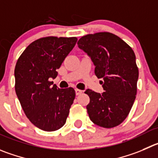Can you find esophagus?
<instances>
[{"label": "esophagus", "mask_w": 158, "mask_h": 158, "mask_svg": "<svg viewBox=\"0 0 158 158\" xmlns=\"http://www.w3.org/2000/svg\"><path fill=\"white\" fill-rule=\"evenodd\" d=\"M75 92H76L77 95H79V94H81L82 92H83V91H81V90H80V89H77V88H76V89H75Z\"/></svg>", "instance_id": "obj_1"}]
</instances>
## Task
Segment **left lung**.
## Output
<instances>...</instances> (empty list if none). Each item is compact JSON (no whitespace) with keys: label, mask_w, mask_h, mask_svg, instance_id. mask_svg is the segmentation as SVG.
I'll list each match as a JSON object with an SVG mask.
<instances>
[{"label":"left lung","mask_w":158,"mask_h":158,"mask_svg":"<svg viewBox=\"0 0 158 158\" xmlns=\"http://www.w3.org/2000/svg\"><path fill=\"white\" fill-rule=\"evenodd\" d=\"M77 45L91 57L97 77L103 79L102 94L85 91L90 98L86 107L90 119L104 128L117 127L136 98L139 70L134 52L119 37L106 31L84 35Z\"/></svg>","instance_id":"1"}]
</instances>
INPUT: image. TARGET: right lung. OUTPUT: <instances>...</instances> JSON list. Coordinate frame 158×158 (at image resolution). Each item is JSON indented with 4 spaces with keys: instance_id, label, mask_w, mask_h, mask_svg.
I'll return each mask as SVG.
<instances>
[{
    "instance_id": "obj_1",
    "label": "right lung",
    "mask_w": 158,
    "mask_h": 158,
    "mask_svg": "<svg viewBox=\"0 0 158 158\" xmlns=\"http://www.w3.org/2000/svg\"><path fill=\"white\" fill-rule=\"evenodd\" d=\"M77 41L76 37L39 39L27 46L16 63V94L27 118L40 130L56 131L65 124L75 91L52 86L49 79L56 77V70Z\"/></svg>"
}]
</instances>
